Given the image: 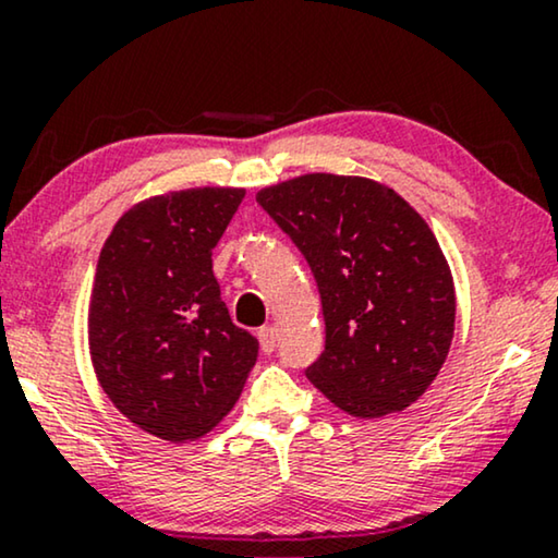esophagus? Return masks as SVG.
I'll return each instance as SVG.
<instances>
[{
    "label": "esophagus",
    "mask_w": 558,
    "mask_h": 558,
    "mask_svg": "<svg viewBox=\"0 0 558 558\" xmlns=\"http://www.w3.org/2000/svg\"><path fill=\"white\" fill-rule=\"evenodd\" d=\"M258 340H262L264 353H274V348H277V342H279V330L274 325H266L258 330Z\"/></svg>",
    "instance_id": "34e87169"
}]
</instances>
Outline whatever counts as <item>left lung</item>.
I'll return each instance as SVG.
<instances>
[{"label":"left lung","mask_w":558,"mask_h":558,"mask_svg":"<svg viewBox=\"0 0 558 558\" xmlns=\"http://www.w3.org/2000/svg\"><path fill=\"white\" fill-rule=\"evenodd\" d=\"M256 203L315 274L325 350L307 378L350 416L411 407L447 361L457 310L426 220L376 180L327 172L264 187Z\"/></svg>","instance_id":"obj_1"}]
</instances>
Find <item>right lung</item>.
<instances>
[{
  "label": "right lung",
  "instance_id": "1",
  "mask_svg": "<svg viewBox=\"0 0 558 558\" xmlns=\"http://www.w3.org/2000/svg\"><path fill=\"white\" fill-rule=\"evenodd\" d=\"M246 195L195 187L136 203L98 256L88 307L90 361L129 422L193 441L239 401L258 340L231 323L213 248Z\"/></svg>",
  "mask_w": 558,
  "mask_h": 558
}]
</instances>
